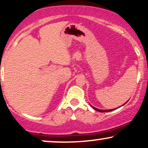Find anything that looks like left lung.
<instances>
[{"label": "left lung", "mask_w": 148, "mask_h": 148, "mask_svg": "<svg viewBox=\"0 0 148 148\" xmlns=\"http://www.w3.org/2000/svg\"><path fill=\"white\" fill-rule=\"evenodd\" d=\"M125 103V104H126ZM124 104H123V105H124ZM91 105V104H90ZM91 107H92L93 109L94 110H96V111H99V112H109V111H114V110H115L116 108H114V109H108V110H100V109H98V108H96V107H94V106H91Z\"/></svg>", "instance_id": "obj_1"}]
</instances>
